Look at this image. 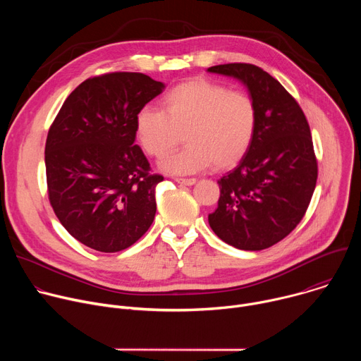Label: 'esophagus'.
Instances as JSON below:
<instances>
[{
    "instance_id": "34e87169",
    "label": "esophagus",
    "mask_w": 361,
    "mask_h": 361,
    "mask_svg": "<svg viewBox=\"0 0 361 361\" xmlns=\"http://www.w3.org/2000/svg\"><path fill=\"white\" fill-rule=\"evenodd\" d=\"M176 181L181 185H192L195 184V178H176Z\"/></svg>"
}]
</instances>
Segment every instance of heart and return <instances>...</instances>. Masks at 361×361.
<instances>
[{
  "label": "heart",
  "instance_id": "obj_1",
  "mask_svg": "<svg viewBox=\"0 0 361 361\" xmlns=\"http://www.w3.org/2000/svg\"><path fill=\"white\" fill-rule=\"evenodd\" d=\"M257 121L259 114L250 95L195 78L170 90L161 111L141 109L134 130L142 149L156 159L173 151L185 135L188 145L166 157L160 169L187 176L213 164L217 169L238 164L254 141Z\"/></svg>",
  "mask_w": 361,
  "mask_h": 361
}]
</instances>
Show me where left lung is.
<instances>
[{"label": "left lung", "instance_id": "left-lung-1", "mask_svg": "<svg viewBox=\"0 0 361 361\" xmlns=\"http://www.w3.org/2000/svg\"><path fill=\"white\" fill-rule=\"evenodd\" d=\"M207 71L244 84L259 114L245 157L217 181L220 198L209 224L238 250H264L295 228L314 192L317 160L310 127L297 101L260 67L234 63Z\"/></svg>", "mask_w": 361, "mask_h": 361}]
</instances>
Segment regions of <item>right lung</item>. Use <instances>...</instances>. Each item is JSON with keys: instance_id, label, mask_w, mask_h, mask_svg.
Instances as JSON below:
<instances>
[{"instance_id": "1", "label": "right lung", "mask_w": 361, "mask_h": 361, "mask_svg": "<svg viewBox=\"0 0 361 361\" xmlns=\"http://www.w3.org/2000/svg\"><path fill=\"white\" fill-rule=\"evenodd\" d=\"M166 85L141 73L88 78L64 101L45 142L49 202L84 245L117 252L133 245L156 216V187L137 145L134 118Z\"/></svg>"}]
</instances>
